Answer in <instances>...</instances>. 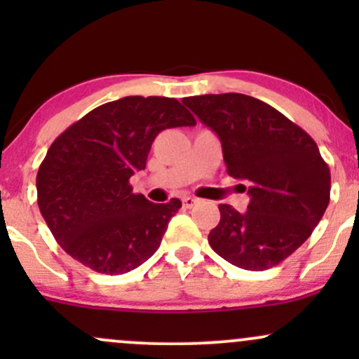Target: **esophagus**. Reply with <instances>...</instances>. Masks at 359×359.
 <instances>
[{
    "label": "esophagus",
    "instance_id": "1",
    "mask_svg": "<svg viewBox=\"0 0 359 359\" xmlns=\"http://www.w3.org/2000/svg\"><path fill=\"white\" fill-rule=\"evenodd\" d=\"M197 201L199 199H196V197H191V196H187V197H184L182 199V204H184V208H194V205L197 204Z\"/></svg>",
    "mask_w": 359,
    "mask_h": 359
}]
</instances>
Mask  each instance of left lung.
<instances>
[{
    "label": "left lung",
    "mask_w": 359,
    "mask_h": 359,
    "mask_svg": "<svg viewBox=\"0 0 359 359\" xmlns=\"http://www.w3.org/2000/svg\"><path fill=\"white\" fill-rule=\"evenodd\" d=\"M184 104L221 140L228 175L248 187V211L219 204L211 248L234 266L262 271L290 257L323 219L331 172L316 142L266 102L204 94Z\"/></svg>",
    "instance_id": "1"
}]
</instances>
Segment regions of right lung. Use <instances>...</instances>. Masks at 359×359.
<instances>
[{
  "instance_id": "add662e5",
  "label": "right lung",
  "mask_w": 359,
  "mask_h": 359,
  "mask_svg": "<svg viewBox=\"0 0 359 359\" xmlns=\"http://www.w3.org/2000/svg\"><path fill=\"white\" fill-rule=\"evenodd\" d=\"M196 119L174 97L128 96L89 111L55 138L36 174V201L62 250L88 269L121 275L158 250L179 199L154 204L130 177L167 128Z\"/></svg>"
}]
</instances>
